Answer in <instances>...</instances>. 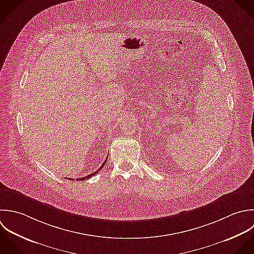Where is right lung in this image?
<instances>
[{
  "label": "right lung",
  "instance_id": "right-lung-1",
  "mask_svg": "<svg viewBox=\"0 0 254 254\" xmlns=\"http://www.w3.org/2000/svg\"><path fill=\"white\" fill-rule=\"evenodd\" d=\"M106 161H107V159L105 160V162L102 164V166H101V167H100V168H99L97 171H95V172L91 173V174H90V175H88V176H85V177H83V178H78V179H76V180H77V181H80V180L82 181V180H85V179H88V178H91V177H93L94 175H96V174H97V173H98V172H99V171H100V170H101V169L104 167V165H105ZM70 180H73V179H72V178H70Z\"/></svg>",
  "mask_w": 254,
  "mask_h": 254
}]
</instances>
